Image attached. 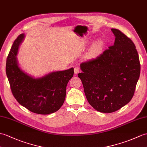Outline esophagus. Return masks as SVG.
Here are the masks:
<instances>
[{
  "label": "esophagus",
  "instance_id": "34e87169",
  "mask_svg": "<svg viewBox=\"0 0 147 147\" xmlns=\"http://www.w3.org/2000/svg\"><path fill=\"white\" fill-rule=\"evenodd\" d=\"M74 74H78L80 72V69L78 67H74Z\"/></svg>",
  "mask_w": 147,
  "mask_h": 147
}]
</instances>
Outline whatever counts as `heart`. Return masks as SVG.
<instances>
[{"mask_svg":"<svg viewBox=\"0 0 147 147\" xmlns=\"http://www.w3.org/2000/svg\"><path fill=\"white\" fill-rule=\"evenodd\" d=\"M102 47H103V42L101 40H99L94 42L86 54L88 59H92L96 57L100 54Z\"/></svg>","mask_w":147,"mask_h":147,"instance_id":"1","label":"heart"}]
</instances>
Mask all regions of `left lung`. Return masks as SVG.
Returning a JSON list of instances; mask_svg holds the SVG:
<instances>
[{
  "mask_svg": "<svg viewBox=\"0 0 147 147\" xmlns=\"http://www.w3.org/2000/svg\"><path fill=\"white\" fill-rule=\"evenodd\" d=\"M113 46L96 59L81 64L78 74L88 101L95 110L112 113L128 103L140 74V63L132 40L120 30L111 29Z\"/></svg>",
  "mask_w": 147,
  "mask_h": 147,
  "instance_id": "8db88e82",
  "label": "left lung"
}]
</instances>
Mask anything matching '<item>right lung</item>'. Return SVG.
<instances>
[{
  "mask_svg": "<svg viewBox=\"0 0 147 147\" xmlns=\"http://www.w3.org/2000/svg\"><path fill=\"white\" fill-rule=\"evenodd\" d=\"M24 37L21 34L17 37L7 58L6 74L12 93L19 103L29 111L40 115L53 113L64 103L66 86L73 76L74 68L54 71L38 78L25 73L17 58Z\"/></svg>",
  "mask_w": 147,
  "mask_h": 147,
  "instance_id": "1",
  "label": "right lung"
}]
</instances>
